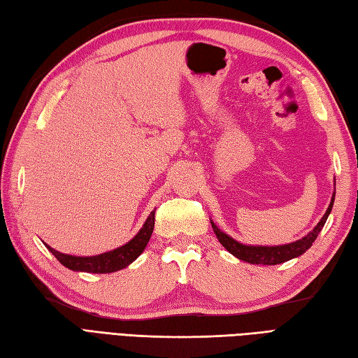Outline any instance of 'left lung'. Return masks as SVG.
<instances>
[{
  "label": "left lung",
  "mask_w": 358,
  "mask_h": 358,
  "mask_svg": "<svg viewBox=\"0 0 358 358\" xmlns=\"http://www.w3.org/2000/svg\"><path fill=\"white\" fill-rule=\"evenodd\" d=\"M334 199H336V192L332 195V200L328 210L323 215V218L318 222V224L310 231L306 237H303L301 240H296L294 243H289V245H283V246H245L241 243L235 241L234 238H231L229 235L222 232L218 227L210 222L212 229H214L218 241L229 250L232 255H235L237 258L243 262H248L250 264H280L285 263L291 258L299 257L301 254H305L306 250L313 246V243L315 241V238L318 237V234L323 229V226L328 220V215L331 214L332 210V204H334Z\"/></svg>",
  "instance_id": "8db88e82"
}]
</instances>
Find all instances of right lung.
Segmentation results:
<instances>
[{
	"instance_id": "1",
	"label": "right lung",
	"mask_w": 358,
	"mask_h": 358,
	"mask_svg": "<svg viewBox=\"0 0 358 358\" xmlns=\"http://www.w3.org/2000/svg\"><path fill=\"white\" fill-rule=\"evenodd\" d=\"M154 224H155V210H152L150 215L146 220V223L143 224L140 232L136 234L131 241L126 243L124 246L110 250V252L100 254L95 257L66 255V254L58 252V250H55V249H52L48 245H45V248H48L53 255H55V258L59 263L72 271L109 273V272H115V271L123 269V268H126V266L131 264L134 260H136V257L143 252L144 248H146V245H148L152 231H154Z\"/></svg>"
}]
</instances>
